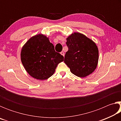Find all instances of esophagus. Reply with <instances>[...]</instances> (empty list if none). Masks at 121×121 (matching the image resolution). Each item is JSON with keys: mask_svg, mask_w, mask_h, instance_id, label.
Returning a JSON list of instances; mask_svg holds the SVG:
<instances>
[{"mask_svg": "<svg viewBox=\"0 0 121 121\" xmlns=\"http://www.w3.org/2000/svg\"><path fill=\"white\" fill-rule=\"evenodd\" d=\"M60 53H61V55H62V56H65V53L63 52V51H62V52H60Z\"/></svg>", "mask_w": 121, "mask_h": 121, "instance_id": "34e87169", "label": "esophagus"}]
</instances>
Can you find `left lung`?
<instances>
[{
  "instance_id": "8db88e82",
  "label": "left lung",
  "mask_w": 121,
  "mask_h": 121,
  "mask_svg": "<svg viewBox=\"0 0 121 121\" xmlns=\"http://www.w3.org/2000/svg\"><path fill=\"white\" fill-rule=\"evenodd\" d=\"M68 50L64 62L73 74L85 77L97 68L99 53L96 44L84 35L75 32L67 38Z\"/></svg>"
}]
</instances>
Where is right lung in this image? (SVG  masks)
<instances>
[{
	"label": "right lung",
	"mask_w": 121,
	"mask_h": 121,
	"mask_svg": "<svg viewBox=\"0 0 121 121\" xmlns=\"http://www.w3.org/2000/svg\"><path fill=\"white\" fill-rule=\"evenodd\" d=\"M21 59L29 74L36 79L44 80L53 75L64 57L56 52L48 38L39 34L29 39L23 46Z\"/></svg>",
	"instance_id": "right-lung-1"
}]
</instances>
